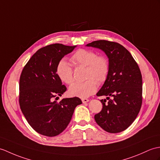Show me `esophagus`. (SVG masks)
<instances>
[{"label": "esophagus", "instance_id": "obj_1", "mask_svg": "<svg viewBox=\"0 0 160 160\" xmlns=\"http://www.w3.org/2000/svg\"><path fill=\"white\" fill-rule=\"evenodd\" d=\"M88 101H89V100H88V99H86V98H82V102L83 103H87V102H88Z\"/></svg>", "mask_w": 160, "mask_h": 160}]
</instances>
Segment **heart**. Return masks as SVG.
I'll return each instance as SVG.
<instances>
[{
	"label": "heart",
	"mask_w": 160,
	"mask_h": 160,
	"mask_svg": "<svg viewBox=\"0 0 160 160\" xmlns=\"http://www.w3.org/2000/svg\"><path fill=\"white\" fill-rule=\"evenodd\" d=\"M71 60L75 65L87 66L86 78L88 80L72 84L69 88V93L73 97L88 98L97 90L96 81L102 84L106 80L110 70L108 60L104 56H98L94 51L86 49L77 50L72 56ZM56 72L63 82L71 84L73 82V70L66 59L62 58L58 62Z\"/></svg>",
	"instance_id": "obj_1"
}]
</instances>
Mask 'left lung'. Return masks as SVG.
Segmentation results:
<instances>
[{
	"mask_svg": "<svg viewBox=\"0 0 160 160\" xmlns=\"http://www.w3.org/2000/svg\"><path fill=\"white\" fill-rule=\"evenodd\" d=\"M87 46L104 52L110 65L108 76L97 93L107 98L101 100L102 110L95 115V120L109 133L124 131L134 121L142 106V80L139 67L130 52L118 43L98 40Z\"/></svg>",
	"mask_w": 160,
	"mask_h": 160,
	"instance_id": "obj_1",
	"label": "left lung"
}]
</instances>
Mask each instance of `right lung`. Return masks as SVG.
<instances>
[{
	"mask_svg": "<svg viewBox=\"0 0 160 160\" xmlns=\"http://www.w3.org/2000/svg\"><path fill=\"white\" fill-rule=\"evenodd\" d=\"M76 47L54 43L40 48L22 72L20 108L29 125L42 135L60 134L68 127L76 107L82 103L77 97L64 98L59 102L54 100L67 90L56 72L57 65Z\"/></svg>",
	"mask_w": 160,
	"mask_h": 160,
	"instance_id": "right-lung-1",
	"label": "right lung"
}]
</instances>
